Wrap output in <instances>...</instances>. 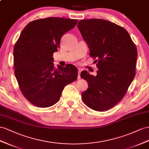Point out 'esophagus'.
<instances>
[{"label": "esophagus", "instance_id": "esophagus-1", "mask_svg": "<svg viewBox=\"0 0 149 149\" xmlns=\"http://www.w3.org/2000/svg\"><path fill=\"white\" fill-rule=\"evenodd\" d=\"M81 68H78V77H77V78L79 79L81 78V76H80V74H81Z\"/></svg>", "mask_w": 149, "mask_h": 149}]
</instances>
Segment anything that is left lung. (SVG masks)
Here are the masks:
<instances>
[{
	"instance_id": "left-lung-1",
	"label": "left lung",
	"mask_w": 149,
	"mask_h": 149,
	"mask_svg": "<svg viewBox=\"0 0 149 149\" xmlns=\"http://www.w3.org/2000/svg\"><path fill=\"white\" fill-rule=\"evenodd\" d=\"M77 27L98 68L96 76L81 72L88 83L82 101L95 111H106L123 98L135 77L136 47L127 30L114 22L91 19L81 20Z\"/></svg>"
}]
</instances>
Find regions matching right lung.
I'll return each instance as SVG.
<instances>
[{
    "mask_svg": "<svg viewBox=\"0 0 149 149\" xmlns=\"http://www.w3.org/2000/svg\"><path fill=\"white\" fill-rule=\"evenodd\" d=\"M77 19L47 17L30 22L14 48V68L24 97L40 108H48L60 100L65 86L77 78L74 65L54 67L53 53L60 48L61 38L74 28Z\"/></svg>",
    "mask_w": 149,
    "mask_h": 149,
    "instance_id": "1",
    "label": "right lung"
}]
</instances>
